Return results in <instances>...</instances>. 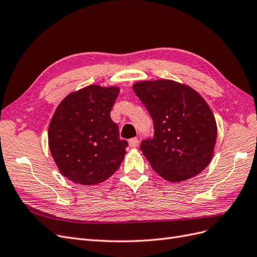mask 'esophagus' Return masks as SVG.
I'll list each match as a JSON object with an SVG mask.
<instances>
[{
	"mask_svg": "<svg viewBox=\"0 0 257 257\" xmlns=\"http://www.w3.org/2000/svg\"><path fill=\"white\" fill-rule=\"evenodd\" d=\"M128 144H130V147H137L138 144H139L138 138H136V137L131 138L130 141H128Z\"/></svg>",
	"mask_w": 257,
	"mask_h": 257,
	"instance_id": "obj_1",
	"label": "esophagus"
}]
</instances>
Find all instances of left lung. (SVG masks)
Listing matches in <instances>:
<instances>
[{
    "mask_svg": "<svg viewBox=\"0 0 257 257\" xmlns=\"http://www.w3.org/2000/svg\"><path fill=\"white\" fill-rule=\"evenodd\" d=\"M133 89L153 120V136L141 144L151 167L172 182L203 172L216 141L215 119L205 99L172 80L138 82Z\"/></svg>",
    "mask_w": 257,
    "mask_h": 257,
    "instance_id": "left-lung-1",
    "label": "left lung"
}]
</instances>
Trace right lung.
<instances>
[{"label":"right lung","instance_id":"right-lung-1","mask_svg":"<svg viewBox=\"0 0 257 257\" xmlns=\"http://www.w3.org/2000/svg\"><path fill=\"white\" fill-rule=\"evenodd\" d=\"M118 93L114 87L89 85L66 96L52 116L51 155L61 174L75 183H100L121 165L128 144L110 118Z\"/></svg>","mask_w":257,"mask_h":257}]
</instances>
